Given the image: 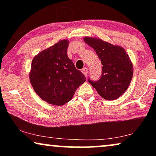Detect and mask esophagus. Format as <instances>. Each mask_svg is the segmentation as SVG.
I'll list each match as a JSON object with an SVG mask.
<instances>
[{
  "label": "esophagus",
  "instance_id": "obj_1",
  "mask_svg": "<svg viewBox=\"0 0 156 156\" xmlns=\"http://www.w3.org/2000/svg\"><path fill=\"white\" fill-rule=\"evenodd\" d=\"M82 72V73L84 74L85 76H87V74H88V68L87 67L83 68Z\"/></svg>",
  "mask_w": 156,
  "mask_h": 156
}]
</instances>
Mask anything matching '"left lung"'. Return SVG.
Instances as JSON below:
<instances>
[{"mask_svg": "<svg viewBox=\"0 0 156 156\" xmlns=\"http://www.w3.org/2000/svg\"><path fill=\"white\" fill-rule=\"evenodd\" d=\"M84 42L91 47L103 65L99 80L88 81L104 99L114 100L129 87L133 76V65L126 50L97 38L86 37Z\"/></svg>", "mask_w": 156, "mask_h": 156, "instance_id": "1", "label": "left lung"}]
</instances>
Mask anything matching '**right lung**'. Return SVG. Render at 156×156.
Returning a JSON list of instances; mask_svg holds the SVG:
<instances>
[{
    "label": "right lung",
    "instance_id": "right-lung-1",
    "mask_svg": "<svg viewBox=\"0 0 156 156\" xmlns=\"http://www.w3.org/2000/svg\"><path fill=\"white\" fill-rule=\"evenodd\" d=\"M69 41L59 40L34 57L30 81L37 94L44 101L62 106L72 99L86 77L76 69L67 56Z\"/></svg>",
    "mask_w": 156,
    "mask_h": 156
}]
</instances>
